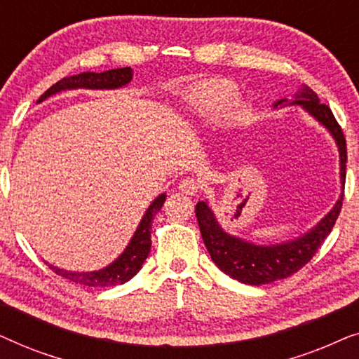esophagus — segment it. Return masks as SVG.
<instances>
[{
  "label": "esophagus",
  "mask_w": 359,
  "mask_h": 359,
  "mask_svg": "<svg viewBox=\"0 0 359 359\" xmlns=\"http://www.w3.org/2000/svg\"><path fill=\"white\" fill-rule=\"evenodd\" d=\"M178 188H180L181 193L193 196V194H196V193H198V191H199V183H198V181H196L194 178H184V180L180 183Z\"/></svg>",
  "instance_id": "34e87169"
}]
</instances>
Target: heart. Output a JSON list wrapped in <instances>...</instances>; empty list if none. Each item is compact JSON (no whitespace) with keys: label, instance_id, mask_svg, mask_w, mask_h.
<instances>
[{"label":"heart","instance_id":"1","mask_svg":"<svg viewBox=\"0 0 359 359\" xmlns=\"http://www.w3.org/2000/svg\"><path fill=\"white\" fill-rule=\"evenodd\" d=\"M237 95V88L225 80H208L193 88L191 100L196 109L203 114H217L230 106ZM230 119L237 117V109L229 111Z\"/></svg>","mask_w":359,"mask_h":359}]
</instances>
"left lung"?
Masks as SVG:
<instances>
[{
	"instance_id": "8db88e82",
	"label": "left lung",
	"mask_w": 359,
	"mask_h": 359,
	"mask_svg": "<svg viewBox=\"0 0 359 359\" xmlns=\"http://www.w3.org/2000/svg\"><path fill=\"white\" fill-rule=\"evenodd\" d=\"M287 100H279L274 107L284 106ZM292 104H301L304 109L330 130L340 150V176L343 188L346 178V140L330 107L318 101L317 93L304 85L297 91ZM343 204V194L330 212L302 237L278 245H255L225 233L215 220L212 210L204 201L196 204V217L203 235L205 248L212 262L230 278L250 286L269 284L289 278L313 258L320 245L332 232Z\"/></svg>"
}]
</instances>
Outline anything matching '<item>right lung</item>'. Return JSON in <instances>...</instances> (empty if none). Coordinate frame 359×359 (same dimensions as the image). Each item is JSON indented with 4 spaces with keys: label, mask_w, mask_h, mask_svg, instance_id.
I'll return each mask as SVG.
<instances>
[{
    "label": "right lung",
    "mask_w": 359,
    "mask_h": 359,
    "mask_svg": "<svg viewBox=\"0 0 359 359\" xmlns=\"http://www.w3.org/2000/svg\"><path fill=\"white\" fill-rule=\"evenodd\" d=\"M132 68H116V70H107L102 73L95 72H85L80 75H72L62 78L60 81H57L55 85H52L43 95L39 97L37 102L47 100L48 96L60 93L63 90H75V88H88V90H112V88H121L127 85L132 80ZM165 194H161L156 198L154 203L150 204V208L147 209L144 219L140 220L139 229L135 230L134 237H132L130 243L127 245L124 253L116 259L114 263H111L109 266L100 271L93 273H73L65 271L57 266H50L53 273H57L58 276L70 279L73 283L83 284L88 287H111L117 286V284H124L129 281L130 278H134L142 264L149 257L150 247H151V220H154L155 214L161 209V205L165 203Z\"/></svg>",
    "instance_id": "obj_1"
}]
</instances>
